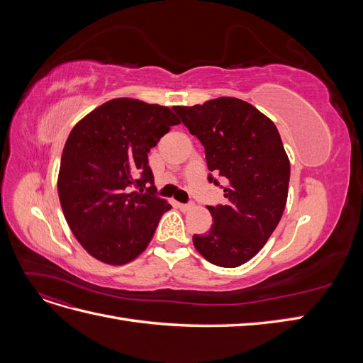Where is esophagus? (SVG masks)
<instances>
[{
    "label": "esophagus",
    "instance_id": "1",
    "mask_svg": "<svg viewBox=\"0 0 363 363\" xmlns=\"http://www.w3.org/2000/svg\"><path fill=\"white\" fill-rule=\"evenodd\" d=\"M177 206H179L180 211L186 212V211H189V208H191L194 204H192V203H188V204H186V203H177Z\"/></svg>",
    "mask_w": 363,
    "mask_h": 363
}]
</instances>
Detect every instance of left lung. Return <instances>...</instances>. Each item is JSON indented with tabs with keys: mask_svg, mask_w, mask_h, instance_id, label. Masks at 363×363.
Here are the masks:
<instances>
[{
	"mask_svg": "<svg viewBox=\"0 0 363 363\" xmlns=\"http://www.w3.org/2000/svg\"><path fill=\"white\" fill-rule=\"evenodd\" d=\"M172 108L203 144L208 171L225 180L227 204L207 206L213 224L208 233L194 235V245L216 267L244 265L265 245L286 206L291 164L279 130L233 96ZM208 182L219 184L212 174Z\"/></svg>",
	"mask_w": 363,
	"mask_h": 363,
	"instance_id": "1",
	"label": "left lung"
}]
</instances>
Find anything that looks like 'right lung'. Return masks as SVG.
<instances>
[{
  "label": "right lung",
  "mask_w": 363,
  "mask_h": 363,
  "mask_svg": "<svg viewBox=\"0 0 363 363\" xmlns=\"http://www.w3.org/2000/svg\"><path fill=\"white\" fill-rule=\"evenodd\" d=\"M177 124L169 107L115 98L71 130L60 160L59 199L71 232L92 257L124 265L148 247L171 208L155 195L148 152ZM131 187L143 194L130 193Z\"/></svg>",
  "instance_id": "add662e5"
}]
</instances>
